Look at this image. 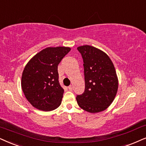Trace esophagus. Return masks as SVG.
<instances>
[{
	"instance_id": "1",
	"label": "esophagus",
	"mask_w": 146,
	"mask_h": 146,
	"mask_svg": "<svg viewBox=\"0 0 146 146\" xmlns=\"http://www.w3.org/2000/svg\"><path fill=\"white\" fill-rule=\"evenodd\" d=\"M68 89L69 90H73V86H69L68 87Z\"/></svg>"
}]
</instances>
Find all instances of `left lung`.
Returning a JSON list of instances; mask_svg holds the SVG:
<instances>
[{
    "mask_svg": "<svg viewBox=\"0 0 146 146\" xmlns=\"http://www.w3.org/2000/svg\"><path fill=\"white\" fill-rule=\"evenodd\" d=\"M84 60L85 91L77 96L83 110L97 113L104 111L117 95L119 81L115 68L104 52L89 45L77 47Z\"/></svg>",
    "mask_w": 146,
    "mask_h": 146,
    "instance_id": "8db88e82",
    "label": "left lung"
}]
</instances>
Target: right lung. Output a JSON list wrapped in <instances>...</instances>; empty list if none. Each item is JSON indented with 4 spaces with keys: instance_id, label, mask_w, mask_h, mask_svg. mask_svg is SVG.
Masks as SVG:
<instances>
[{
    "instance_id": "obj_1",
    "label": "right lung",
    "mask_w": 146,
    "mask_h": 146,
    "mask_svg": "<svg viewBox=\"0 0 146 146\" xmlns=\"http://www.w3.org/2000/svg\"><path fill=\"white\" fill-rule=\"evenodd\" d=\"M70 50L69 47H48L25 65L21 88L28 102L37 109L51 111L61 104L64 90L58 82V65Z\"/></svg>"
}]
</instances>
